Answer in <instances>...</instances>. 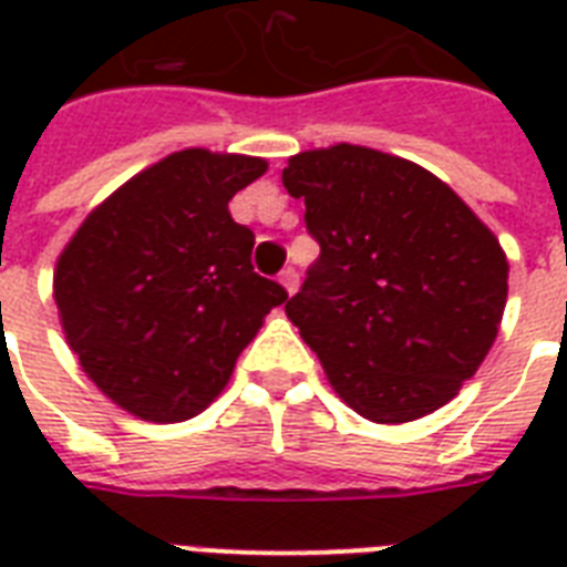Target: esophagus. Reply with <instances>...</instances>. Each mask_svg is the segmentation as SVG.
Wrapping results in <instances>:
<instances>
[{
	"mask_svg": "<svg viewBox=\"0 0 567 567\" xmlns=\"http://www.w3.org/2000/svg\"><path fill=\"white\" fill-rule=\"evenodd\" d=\"M279 282H282V288L288 293H297V288H300V274L293 267H285L282 274H279Z\"/></svg>",
	"mask_w": 567,
	"mask_h": 567,
	"instance_id": "34e87169",
	"label": "esophagus"
}]
</instances>
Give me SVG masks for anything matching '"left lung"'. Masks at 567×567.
Returning a JSON list of instances; mask_svg holds the SVG:
<instances>
[{
    "mask_svg": "<svg viewBox=\"0 0 567 567\" xmlns=\"http://www.w3.org/2000/svg\"><path fill=\"white\" fill-rule=\"evenodd\" d=\"M318 261L285 311L336 394L373 423L435 412L501 329L509 261L450 185L396 155L338 144L282 171Z\"/></svg>",
    "mask_w": 567,
    "mask_h": 567,
    "instance_id": "obj_1",
    "label": "left lung"
}]
</instances>
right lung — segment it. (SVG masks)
Wrapping results in <instances>:
<instances>
[{
    "label": "right lung",
    "instance_id": "right-lung-1",
    "mask_svg": "<svg viewBox=\"0 0 567 567\" xmlns=\"http://www.w3.org/2000/svg\"><path fill=\"white\" fill-rule=\"evenodd\" d=\"M267 171L252 155L182 150L96 205L55 265L66 344L102 394L141 421L199 414L265 315L288 300L252 270L256 235L229 199Z\"/></svg>",
    "mask_w": 567,
    "mask_h": 567
}]
</instances>
